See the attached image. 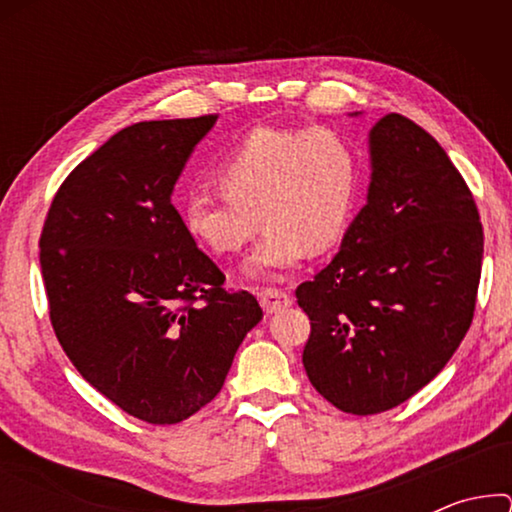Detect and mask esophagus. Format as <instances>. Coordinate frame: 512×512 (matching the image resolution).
Listing matches in <instances>:
<instances>
[{"label":"esophagus","instance_id":"1","mask_svg":"<svg viewBox=\"0 0 512 512\" xmlns=\"http://www.w3.org/2000/svg\"><path fill=\"white\" fill-rule=\"evenodd\" d=\"M257 296H259V302H262L266 314H275V311H280V309L291 305L289 293L282 291V289L266 287V289H259Z\"/></svg>","mask_w":512,"mask_h":512}]
</instances>
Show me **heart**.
I'll return each mask as SVG.
<instances>
[{
  "label": "heart",
  "instance_id": "heart-1",
  "mask_svg": "<svg viewBox=\"0 0 512 512\" xmlns=\"http://www.w3.org/2000/svg\"><path fill=\"white\" fill-rule=\"evenodd\" d=\"M221 194H194L183 207L187 235L214 255H235L266 232L244 271L277 280L311 253L334 248L350 230L361 164L332 128H255L216 169Z\"/></svg>",
  "mask_w": 512,
  "mask_h": 512
}]
</instances>
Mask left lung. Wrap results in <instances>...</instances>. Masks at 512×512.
<instances>
[{"instance_id":"8db88e82","label":"left lung","mask_w":512,"mask_h":512,"mask_svg":"<svg viewBox=\"0 0 512 512\" xmlns=\"http://www.w3.org/2000/svg\"><path fill=\"white\" fill-rule=\"evenodd\" d=\"M368 203L341 250L296 289L311 386L375 415L427 386L472 325L483 262L474 196L433 137L397 112L370 131Z\"/></svg>"}]
</instances>
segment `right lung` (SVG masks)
Listing matches in <instances>:
<instances>
[{
  "label": "right lung",
  "mask_w": 512,
  "mask_h": 512,
  "mask_svg": "<svg viewBox=\"0 0 512 512\" xmlns=\"http://www.w3.org/2000/svg\"><path fill=\"white\" fill-rule=\"evenodd\" d=\"M219 115L140 121L76 167L40 235L49 318L69 361L121 411L176 424L221 391L262 320L171 205L194 146Z\"/></svg>",
  "instance_id": "1"
}]
</instances>
